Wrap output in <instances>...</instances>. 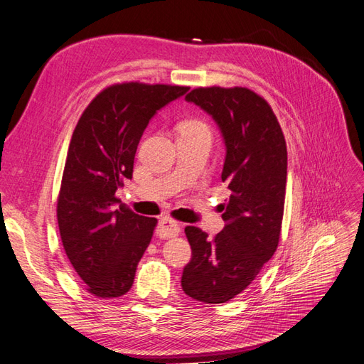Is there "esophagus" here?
Instances as JSON below:
<instances>
[{
  "label": "esophagus",
  "instance_id": "esophagus-1",
  "mask_svg": "<svg viewBox=\"0 0 364 364\" xmlns=\"http://www.w3.org/2000/svg\"><path fill=\"white\" fill-rule=\"evenodd\" d=\"M179 232H181V225L178 222H174L171 218H162L159 222L156 234L159 238H173L176 235H179Z\"/></svg>",
  "mask_w": 364,
  "mask_h": 364
}]
</instances>
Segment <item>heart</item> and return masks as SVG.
<instances>
[{"label": "heart", "instance_id": "heart-1", "mask_svg": "<svg viewBox=\"0 0 364 364\" xmlns=\"http://www.w3.org/2000/svg\"><path fill=\"white\" fill-rule=\"evenodd\" d=\"M199 129H205V124L200 123V121L197 119H190V121H185V123L181 124V130H199Z\"/></svg>", "mask_w": 364, "mask_h": 364}]
</instances>
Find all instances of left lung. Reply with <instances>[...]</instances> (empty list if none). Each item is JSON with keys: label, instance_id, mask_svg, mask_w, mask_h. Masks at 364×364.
<instances>
[{"label": "left lung", "instance_id": "1", "mask_svg": "<svg viewBox=\"0 0 364 364\" xmlns=\"http://www.w3.org/2000/svg\"><path fill=\"white\" fill-rule=\"evenodd\" d=\"M217 123L226 146L222 205L226 222L209 238L186 226L191 261L182 289L205 304H223L247 289L279 243L287 183V146L270 105L247 87H197L185 97Z\"/></svg>", "mask_w": 364, "mask_h": 364}]
</instances>
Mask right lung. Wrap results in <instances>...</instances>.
Segmentation results:
<instances>
[{"label": "right lung", "mask_w": 364, "mask_h": 364, "mask_svg": "<svg viewBox=\"0 0 364 364\" xmlns=\"http://www.w3.org/2000/svg\"><path fill=\"white\" fill-rule=\"evenodd\" d=\"M188 86L118 83L83 111L68 147L58 197V223L71 266L97 297L126 294L158 220L119 205L151 117Z\"/></svg>", "instance_id": "obj_1"}]
</instances>
